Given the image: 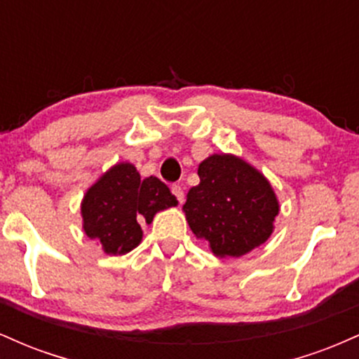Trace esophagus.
I'll return each mask as SVG.
<instances>
[{
    "instance_id": "esophagus-1",
    "label": "esophagus",
    "mask_w": 359,
    "mask_h": 359,
    "mask_svg": "<svg viewBox=\"0 0 359 359\" xmlns=\"http://www.w3.org/2000/svg\"><path fill=\"white\" fill-rule=\"evenodd\" d=\"M172 194L175 196V199L179 201V204L184 203V189L180 185H172Z\"/></svg>"
}]
</instances>
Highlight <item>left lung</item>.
I'll use <instances>...</instances> for the list:
<instances>
[{
    "instance_id": "obj_1",
    "label": "left lung",
    "mask_w": 359,
    "mask_h": 359,
    "mask_svg": "<svg viewBox=\"0 0 359 359\" xmlns=\"http://www.w3.org/2000/svg\"><path fill=\"white\" fill-rule=\"evenodd\" d=\"M197 174L201 182L189 191L184 212L216 257H243L269 240L280 208L262 172L236 155L214 154Z\"/></svg>"
}]
</instances>
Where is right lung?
Wrapping results in <instances>:
<instances>
[{
    "mask_svg": "<svg viewBox=\"0 0 359 359\" xmlns=\"http://www.w3.org/2000/svg\"><path fill=\"white\" fill-rule=\"evenodd\" d=\"M177 205L170 189L156 177L142 179L135 165L116 163L86 192L81 204L82 228L108 255H125L143 238L158 211Z\"/></svg>",
    "mask_w": 359,
    "mask_h": 359,
    "instance_id": "obj_1",
    "label": "right lung"
}]
</instances>
